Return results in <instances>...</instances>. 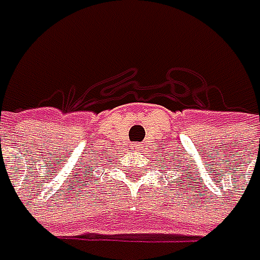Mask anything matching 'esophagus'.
<instances>
[{"instance_id":"1","label":"esophagus","mask_w":260,"mask_h":260,"mask_svg":"<svg viewBox=\"0 0 260 260\" xmlns=\"http://www.w3.org/2000/svg\"><path fill=\"white\" fill-rule=\"evenodd\" d=\"M139 148H140V145H139V143H135V145H133V149H139Z\"/></svg>"}]
</instances>
